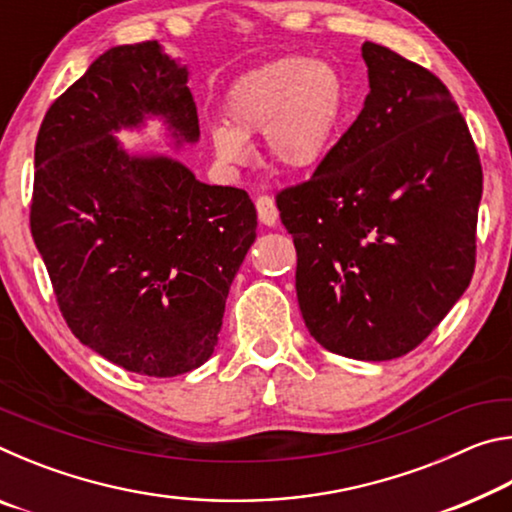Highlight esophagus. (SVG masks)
Wrapping results in <instances>:
<instances>
[{
    "instance_id": "1",
    "label": "esophagus",
    "mask_w": 512,
    "mask_h": 512,
    "mask_svg": "<svg viewBox=\"0 0 512 512\" xmlns=\"http://www.w3.org/2000/svg\"><path fill=\"white\" fill-rule=\"evenodd\" d=\"M255 207H257L259 221H262L264 225H275L277 223V216H280V212H277V205H275L271 196H257Z\"/></svg>"
}]
</instances>
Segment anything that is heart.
Segmentation results:
<instances>
[{
    "label": "heart",
    "instance_id": "b5f03b06",
    "mask_svg": "<svg viewBox=\"0 0 512 512\" xmlns=\"http://www.w3.org/2000/svg\"><path fill=\"white\" fill-rule=\"evenodd\" d=\"M228 121L210 126L214 155L237 167L253 155L248 137L262 133L268 155L282 167L309 169L325 158L348 112V88L325 60L284 56L230 85Z\"/></svg>",
    "mask_w": 512,
    "mask_h": 512
}]
</instances>
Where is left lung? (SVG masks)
I'll use <instances>...</instances> for the list:
<instances>
[{
	"mask_svg": "<svg viewBox=\"0 0 512 512\" xmlns=\"http://www.w3.org/2000/svg\"><path fill=\"white\" fill-rule=\"evenodd\" d=\"M361 56L359 117L275 203L309 334L341 357L388 361L418 348L470 287L483 173L440 79L375 42Z\"/></svg>",
	"mask_w": 512,
	"mask_h": 512,
	"instance_id": "obj_1",
	"label": "left lung"
}]
</instances>
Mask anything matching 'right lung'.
Returning <instances> with one entry per match:
<instances>
[{"label": "right lung", "mask_w": 512, "mask_h": 512, "mask_svg": "<svg viewBox=\"0 0 512 512\" xmlns=\"http://www.w3.org/2000/svg\"><path fill=\"white\" fill-rule=\"evenodd\" d=\"M187 79L158 40L112 47L51 103L36 140L31 232L63 318L103 359L149 377L212 357L257 237L244 189L205 185L115 137L160 119L176 149L196 144Z\"/></svg>", "instance_id": "obj_1"}]
</instances>
